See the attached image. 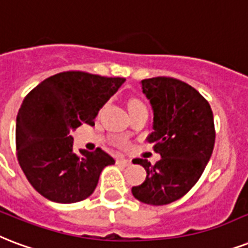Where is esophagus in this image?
<instances>
[{
	"mask_svg": "<svg viewBox=\"0 0 248 248\" xmlns=\"http://www.w3.org/2000/svg\"><path fill=\"white\" fill-rule=\"evenodd\" d=\"M117 164H120V165H124V166H127L131 164V161L130 160H127V158L124 157H118L117 158Z\"/></svg>",
	"mask_w": 248,
	"mask_h": 248,
	"instance_id": "obj_1",
	"label": "esophagus"
}]
</instances>
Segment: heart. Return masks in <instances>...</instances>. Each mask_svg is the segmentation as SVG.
Returning a JSON list of instances; mask_svg holds the SVG:
<instances>
[{
  "instance_id": "obj_1",
  "label": "heart",
  "mask_w": 248,
  "mask_h": 248,
  "mask_svg": "<svg viewBox=\"0 0 248 248\" xmlns=\"http://www.w3.org/2000/svg\"><path fill=\"white\" fill-rule=\"evenodd\" d=\"M135 105H141V103L139 100H131V101H130V108L135 107Z\"/></svg>"
}]
</instances>
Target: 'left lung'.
Instances as JSON below:
<instances>
[{
    "label": "left lung",
    "instance_id": "1",
    "mask_svg": "<svg viewBox=\"0 0 248 248\" xmlns=\"http://www.w3.org/2000/svg\"><path fill=\"white\" fill-rule=\"evenodd\" d=\"M140 84L154 110V131L147 140L161 158L155 165L134 160L147 177L131 192L141 203L165 205L186 195L203 174L215 147L213 113L195 88L178 79L157 77Z\"/></svg>",
    "mask_w": 248,
    "mask_h": 248
}]
</instances>
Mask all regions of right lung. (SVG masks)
<instances>
[{
	"label": "right lung",
	"mask_w": 248,
	"mask_h": 248,
	"mask_svg": "<svg viewBox=\"0 0 248 248\" xmlns=\"http://www.w3.org/2000/svg\"><path fill=\"white\" fill-rule=\"evenodd\" d=\"M83 71H66L45 79L24 97L15 126L19 165L28 182L50 202L84 200L114 158L97 148L74 154L71 130L93 120L124 83Z\"/></svg>",
	"instance_id": "add662e5"
}]
</instances>
